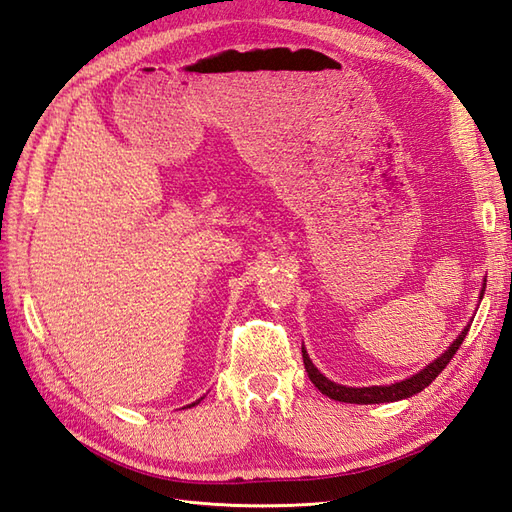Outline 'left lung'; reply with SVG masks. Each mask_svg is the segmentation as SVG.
Instances as JSON below:
<instances>
[{
    "label": "left lung",
    "instance_id": "8db88e82",
    "mask_svg": "<svg viewBox=\"0 0 512 512\" xmlns=\"http://www.w3.org/2000/svg\"><path fill=\"white\" fill-rule=\"evenodd\" d=\"M484 289H486V280L482 285L480 291V300L484 298ZM471 328V322L464 326V331L453 339V344H449V348L442 352L438 359H434L425 366L423 370H418L416 374H412L410 379H403V381H396L392 385H370V388H348V385H339L335 381H331L328 377L317 370L313 366V361L309 357V352L304 350L302 346V359H304V368L309 372V379L313 381V385L317 390H320L324 396L333 401H342V403H357V405H372V403H394V401H401V399H410V396L418 394L420 390H425L427 385L434 381L438 374L447 368V363L456 355L460 344L464 342V337H467Z\"/></svg>",
    "mask_w": 512,
    "mask_h": 512
}]
</instances>
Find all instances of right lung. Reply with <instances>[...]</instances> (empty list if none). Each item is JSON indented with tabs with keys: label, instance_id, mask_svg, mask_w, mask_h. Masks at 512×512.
Returning <instances> with one entry per match:
<instances>
[{
	"label": "right lung",
	"instance_id": "obj_1",
	"mask_svg": "<svg viewBox=\"0 0 512 512\" xmlns=\"http://www.w3.org/2000/svg\"><path fill=\"white\" fill-rule=\"evenodd\" d=\"M199 401H201V399H199ZM199 401H195V403H192V405H197V403H199ZM188 407H190V405H188Z\"/></svg>",
	"mask_w": 512,
	"mask_h": 512
}]
</instances>
